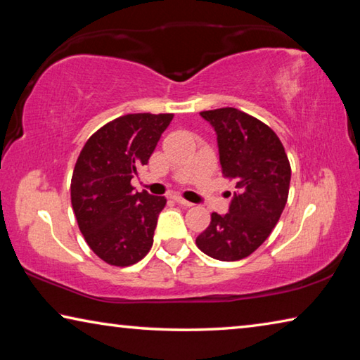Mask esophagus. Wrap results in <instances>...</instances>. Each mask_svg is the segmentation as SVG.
I'll return each mask as SVG.
<instances>
[{
  "label": "esophagus",
  "instance_id": "esophagus-1",
  "mask_svg": "<svg viewBox=\"0 0 360 360\" xmlns=\"http://www.w3.org/2000/svg\"><path fill=\"white\" fill-rule=\"evenodd\" d=\"M173 200L178 205H181V206H186V208H191V206H193V203L192 202H187V200H184L182 197H179V195H176V197H173Z\"/></svg>",
  "mask_w": 360,
  "mask_h": 360
}]
</instances>
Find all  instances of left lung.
Returning a JSON list of instances; mask_svg holds the SVG:
<instances>
[{
    "label": "left lung",
    "mask_w": 360,
    "mask_h": 360,
    "mask_svg": "<svg viewBox=\"0 0 360 360\" xmlns=\"http://www.w3.org/2000/svg\"><path fill=\"white\" fill-rule=\"evenodd\" d=\"M217 136L225 178L235 179L227 214L212 212L197 246L212 259L233 262L252 254L278 224L288 202L290 165L276 133L235 108L203 111Z\"/></svg>",
    "instance_id": "left-lung-1"
}]
</instances>
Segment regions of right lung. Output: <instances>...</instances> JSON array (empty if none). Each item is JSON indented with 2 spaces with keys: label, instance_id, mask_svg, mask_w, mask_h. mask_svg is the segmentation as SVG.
<instances>
[{
  "label": "right lung",
  "instance_id": "right-lung-1",
  "mask_svg": "<svg viewBox=\"0 0 360 360\" xmlns=\"http://www.w3.org/2000/svg\"><path fill=\"white\" fill-rule=\"evenodd\" d=\"M172 120L173 114L122 115L94 133L77 157L72 211L90 249L109 265H133L150 251L167 198L135 192L130 181Z\"/></svg>",
  "mask_w": 360,
  "mask_h": 360
}]
</instances>
